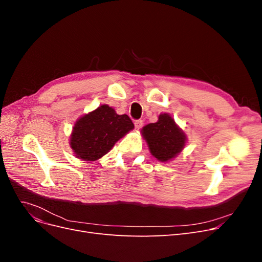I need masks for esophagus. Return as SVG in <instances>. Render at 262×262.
Listing matches in <instances>:
<instances>
[{
    "instance_id": "esophagus-1",
    "label": "esophagus",
    "mask_w": 262,
    "mask_h": 262,
    "mask_svg": "<svg viewBox=\"0 0 262 262\" xmlns=\"http://www.w3.org/2000/svg\"><path fill=\"white\" fill-rule=\"evenodd\" d=\"M142 124H143V121H142V120H136V121H134V126H136L137 130H140L142 128Z\"/></svg>"
}]
</instances>
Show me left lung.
Masks as SVG:
<instances>
[{"label": "left lung", "instance_id": "8db88e82", "mask_svg": "<svg viewBox=\"0 0 262 262\" xmlns=\"http://www.w3.org/2000/svg\"><path fill=\"white\" fill-rule=\"evenodd\" d=\"M150 153L161 162H168L175 157L186 143V136L168 114H162L158 121L142 129Z\"/></svg>", "mask_w": 262, "mask_h": 262}]
</instances>
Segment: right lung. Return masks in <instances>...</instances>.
<instances>
[{"label":"right lung","instance_id":"right-lung-1","mask_svg":"<svg viewBox=\"0 0 262 262\" xmlns=\"http://www.w3.org/2000/svg\"><path fill=\"white\" fill-rule=\"evenodd\" d=\"M133 128L129 116L117 115L112 107L102 105L78 119L71 134L70 144L77 158L96 161Z\"/></svg>","mask_w":262,"mask_h":262}]
</instances>
